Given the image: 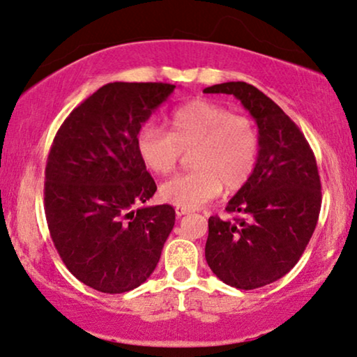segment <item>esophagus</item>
<instances>
[{"mask_svg": "<svg viewBox=\"0 0 357 357\" xmlns=\"http://www.w3.org/2000/svg\"><path fill=\"white\" fill-rule=\"evenodd\" d=\"M175 213H177V216H183V215H188V213H192V210H188V208H183V206H177L175 208Z\"/></svg>", "mask_w": 357, "mask_h": 357, "instance_id": "obj_1", "label": "esophagus"}]
</instances>
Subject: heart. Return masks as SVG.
Returning a JSON list of instances; mask_svg holds the SVG:
<instances>
[{"mask_svg": "<svg viewBox=\"0 0 357 357\" xmlns=\"http://www.w3.org/2000/svg\"><path fill=\"white\" fill-rule=\"evenodd\" d=\"M167 124L169 132L147 124L136 136L139 159L157 175L169 174L183 152L193 149L195 170L162 183L165 202L193 210L218 197L223 185L228 192L243 188L256 172L261 134L249 116L215 101L193 100L175 109Z\"/></svg>", "mask_w": 357, "mask_h": 357, "instance_id": "b5f03b06", "label": "heart"}]
</instances>
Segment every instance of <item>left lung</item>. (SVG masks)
<instances>
[{
	"label": "left lung",
	"instance_id": "obj_1",
	"mask_svg": "<svg viewBox=\"0 0 357 357\" xmlns=\"http://www.w3.org/2000/svg\"><path fill=\"white\" fill-rule=\"evenodd\" d=\"M234 95L261 134V154L251 180L231 198L233 220H208L205 257L225 284L252 290L279 280L302 257L321 208L317 159L297 124L279 105L246 82L205 88Z\"/></svg>",
	"mask_w": 357,
	"mask_h": 357
}]
</instances>
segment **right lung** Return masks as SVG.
Returning <instances> with one entry per match:
<instances>
[{"instance_id":"1","label":"right lung","mask_w":357,"mask_h":357,"mask_svg":"<svg viewBox=\"0 0 357 357\" xmlns=\"http://www.w3.org/2000/svg\"><path fill=\"white\" fill-rule=\"evenodd\" d=\"M170 83L114 82L68 114L45 165L44 205L50 238L67 269L103 294L149 279L175 225L170 205L141 206L157 185L136 149Z\"/></svg>"}]
</instances>
